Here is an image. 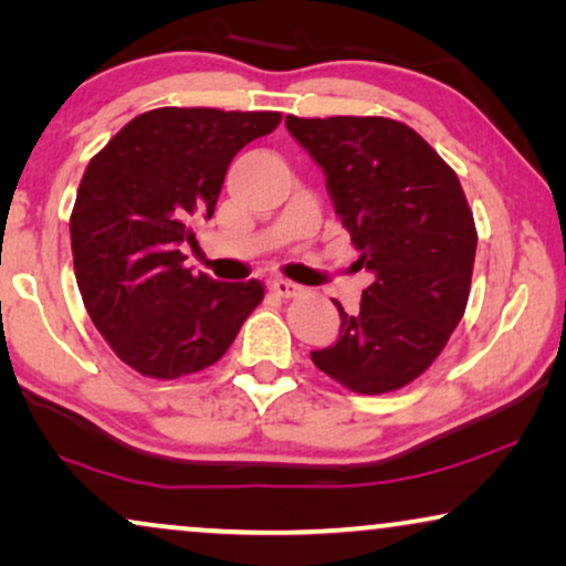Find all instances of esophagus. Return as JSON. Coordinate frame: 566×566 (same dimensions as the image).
Returning <instances> with one entry per match:
<instances>
[{
	"label": "esophagus",
	"mask_w": 566,
	"mask_h": 566,
	"mask_svg": "<svg viewBox=\"0 0 566 566\" xmlns=\"http://www.w3.org/2000/svg\"><path fill=\"white\" fill-rule=\"evenodd\" d=\"M270 291L281 298H293L301 293V285L293 281H285V277H275V281H270Z\"/></svg>",
	"instance_id": "1"
}]
</instances>
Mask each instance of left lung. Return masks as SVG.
<instances>
[{
    "instance_id": "8db88e82",
    "label": "left lung",
    "mask_w": 566,
    "mask_h": 566,
    "mask_svg": "<svg viewBox=\"0 0 566 566\" xmlns=\"http://www.w3.org/2000/svg\"><path fill=\"white\" fill-rule=\"evenodd\" d=\"M285 128L312 154L358 265L374 273L360 312H339V339L314 366L345 389L412 384L467 312L476 227L459 177L424 138L391 118H296Z\"/></svg>"
}]
</instances>
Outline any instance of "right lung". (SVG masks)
I'll use <instances>...</instances> for the list:
<instances>
[{"mask_svg": "<svg viewBox=\"0 0 566 566\" xmlns=\"http://www.w3.org/2000/svg\"><path fill=\"white\" fill-rule=\"evenodd\" d=\"M281 113L157 107L90 159L69 219L74 273L99 335L149 378L213 366L265 296L260 281L221 283L185 268L180 244L211 219L239 149Z\"/></svg>", "mask_w": 566, "mask_h": 566, "instance_id": "obj_1", "label": "right lung"}]
</instances>
